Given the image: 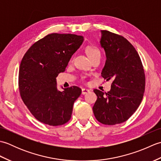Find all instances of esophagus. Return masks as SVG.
I'll list each match as a JSON object with an SVG mask.
<instances>
[{"label": "esophagus", "mask_w": 161, "mask_h": 161, "mask_svg": "<svg viewBox=\"0 0 161 161\" xmlns=\"http://www.w3.org/2000/svg\"><path fill=\"white\" fill-rule=\"evenodd\" d=\"M88 92H89V90L86 89V88H82V89H81V94L82 95H85L86 93H88Z\"/></svg>", "instance_id": "34e87169"}]
</instances>
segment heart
Here are the masks:
<instances>
[{
  "instance_id": "1",
  "label": "heart",
  "mask_w": 161,
  "mask_h": 161,
  "mask_svg": "<svg viewBox=\"0 0 161 161\" xmlns=\"http://www.w3.org/2000/svg\"><path fill=\"white\" fill-rule=\"evenodd\" d=\"M86 53L87 54V55L91 59H93V58L95 56L97 55H100V52L97 47L95 46H89L86 47Z\"/></svg>"
}]
</instances>
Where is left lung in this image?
Returning <instances> with one entry per match:
<instances>
[{"label": "left lung", "mask_w": 161, "mask_h": 161, "mask_svg": "<svg viewBox=\"0 0 161 161\" xmlns=\"http://www.w3.org/2000/svg\"><path fill=\"white\" fill-rule=\"evenodd\" d=\"M100 45L107 60L102 77L112 79L110 91H93L97 99L93 114L102 124L114 125L127 120L141 104L145 88V75L137 51L127 39L102 30Z\"/></svg>", "instance_id": "8db88e82"}]
</instances>
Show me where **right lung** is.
<instances>
[{
  "instance_id": "add662e5",
  "label": "right lung",
  "mask_w": 161,
  "mask_h": 161,
  "mask_svg": "<svg viewBox=\"0 0 161 161\" xmlns=\"http://www.w3.org/2000/svg\"><path fill=\"white\" fill-rule=\"evenodd\" d=\"M84 37L53 33L35 42L20 64L19 88L24 104L37 120L50 126L62 125L70 119L77 86L58 91L56 77L63 73Z\"/></svg>"
}]
</instances>
